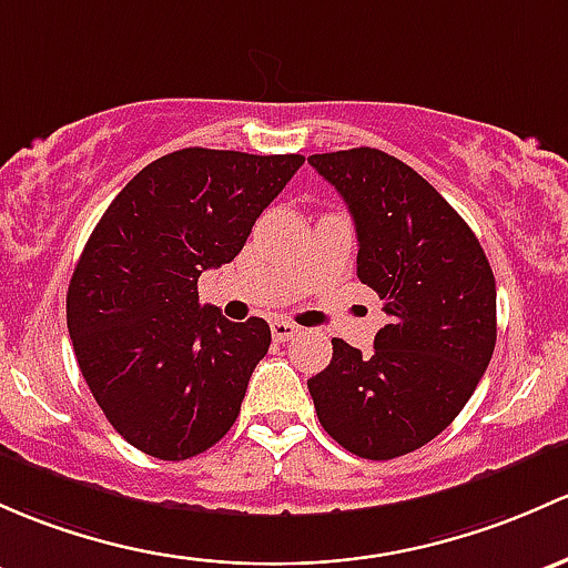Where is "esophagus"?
I'll return each instance as SVG.
<instances>
[{
    "mask_svg": "<svg viewBox=\"0 0 568 568\" xmlns=\"http://www.w3.org/2000/svg\"><path fill=\"white\" fill-rule=\"evenodd\" d=\"M300 334V326L291 324V321H274L272 324V337L277 339V343H285V339L296 337Z\"/></svg>",
    "mask_w": 568,
    "mask_h": 568,
    "instance_id": "34e87169",
    "label": "esophagus"
}]
</instances>
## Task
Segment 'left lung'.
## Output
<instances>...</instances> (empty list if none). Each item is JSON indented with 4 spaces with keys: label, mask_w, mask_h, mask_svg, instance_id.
<instances>
[{
    "label": "left lung",
    "mask_w": 568,
    "mask_h": 568,
    "mask_svg": "<svg viewBox=\"0 0 568 568\" xmlns=\"http://www.w3.org/2000/svg\"><path fill=\"white\" fill-rule=\"evenodd\" d=\"M307 163L343 195L359 239L356 274L389 315L373 354L332 339L310 397L351 455L403 457L455 422L493 359V268L468 223L403 160L359 146Z\"/></svg>",
    "instance_id": "1"
}]
</instances>
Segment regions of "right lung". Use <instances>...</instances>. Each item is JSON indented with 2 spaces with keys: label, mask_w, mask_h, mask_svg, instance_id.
<instances>
[{
  "label": "right lung",
  "mask_w": 568,
  "mask_h": 568,
  "mask_svg": "<svg viewBox=\"0 0 568 568\" xmlns=\"http://www.w3.org/2000/svg\"><path fill=\"white\" fill-rule=\"evenodd\" d=\"M302 163L179 149L130 179L94 225L70 280L68 332L100 410L143 455L179 463L234 427L272 332L201 304L199 277L236 258Z\"/></svg>",
  "instance_id": "1"
}]
</instances>
